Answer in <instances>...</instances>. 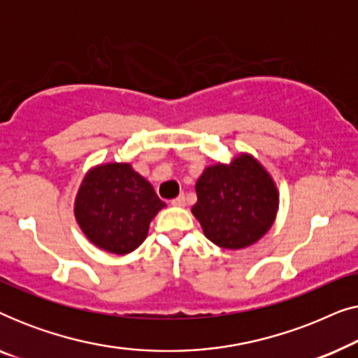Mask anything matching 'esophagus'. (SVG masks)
Segmentation results:
<instances>
[{"label": "esophagus", "instance_id": "esophagus-1", "mask_svg": "<svg viewBox=\"0 0 358 358\" xmlns=\"http://www.w3.org/2000/svg\"><path fill=\"white\" fill-rule=\"evenodd\" d=\"M171 205H173V207H185V197L184 195H179V197L171 200Z\"/></svg>", "mask_w": 358, "mask_h": 358}]
</instances>
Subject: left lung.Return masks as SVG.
<instances>
[{"label": "left lung", "mask_w": 358, "mask_h": 358, "mask_svg": "<svg viewBox=\"0 0 358 358\" xmlns=\"http://www.w3.org/2000/svg\"><path fill=\"white\" fill-rule=\"evenodd\" d=\"M195 192L194 217L205 236L223 249L251 246L275 222L278 189L267 169L249 153H239L228 164L207 166Z\"/></svg>", "instance_id": "1"}]
</instances>
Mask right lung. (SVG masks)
<instances>
[{
  "label": "right lung",
  "mask_w": 358,
  "mask_h": 358,
  "mask_svg": "<svg viewBox=\"0 0 358 358\" xmlns=\"http://www.w3.org/2000/svg\"><path fill=\"white\" fill-rule=\"evenodd\" d=\"M164 207L153 185L130 163H106L83 178L75 218L96 248L124 256L145 241L151 220Z\"/></svg>",
  "instance_id": "obj_1"
}]
</instances>
